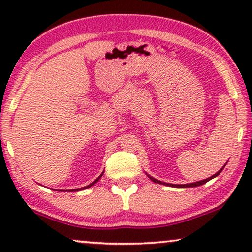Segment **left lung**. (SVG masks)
I'll return each mask as SVG.
<instances>
[{"mask_svg":"<svg viewBox=\"0 0 252 252\" xmlns=\"http://www.w3.org/2000/svg\"><path fill=\"white\" fill-rule=\"evenodd\" d=\"M225 166H226V164L223 165L221 170H219L218 172H217L216 174H213L212 177H210V178H208V179H204V180H201V181H196V182H194V184H188V185H172V184H166V182H161V181H159V180H157V179L151 178L150 175H148V177H149V178L151 179V180H153L154 182H156V184H160V185H165V186H171V187H181V188H187V187H197V186L204 185V184H206V182H208L209 180H211V179L216 178V177H218V175L220 174V172H221V171L223 170V167H225Z\"/></svg>","mask_w":252,"mask_h":252,"instance_id":"8db88e82","label":"left lung"}]
</instances>
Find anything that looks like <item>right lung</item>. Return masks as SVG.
Returning a JSON list of instances; mask_svg holds the SVG:
<instances>
[{
    "label": "right lung",
    "mask_w": 252,
    "mask_h": 252,
    "mask_svg": "<svg viewBox=\"0 0 252 252\" xmlns=\"http://www.w3.org/2000/svg\"><path fill=\"white\" fill-rule=\"evenodd\" d=\"M103 173H104V172H103ZM103 173L101 174V175H99V177L97 178V179H96V180L95 181H93L92 182V184L91 185H88V186H86V187H84V188H78V189H72V190H70V191H78V190H82V189H86V188H89V187H92V186L93 185H95L96 184V182H97L98 180H99V178H101L102 177V175H103Z\"/></svg>",
    "instance_id": "obj_1"
}]
</instances>
